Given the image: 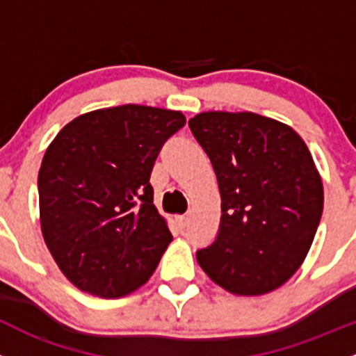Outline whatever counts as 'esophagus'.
<instances>
[{"label":"esophagus","mask_w":356,"mask_h":356,"mask_svg":"<svg viewBox=\"0 0 356 356\" xmlns=\"http://www.w3.org/2000/svg\"><path fill=\"white\" fill-rule=\"evenodd\" d=\"M175 222H177V226L181 227V229H184L189 222V217L188 216H177L175 217Z\"/></svg>","instance_id":"34e87169"}]
</instances>
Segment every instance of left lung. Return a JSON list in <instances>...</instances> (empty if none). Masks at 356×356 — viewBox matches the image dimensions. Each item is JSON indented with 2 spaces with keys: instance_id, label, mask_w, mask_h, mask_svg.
I'll return each mask as SVG.
<instances>
[{
  "instance_id": "1",
  "label": "left lung",
  "mask_w": 356,
  "mask_h": 356,
  "mask_svg": "<svg viewBox=\"0 0 356 356\" xmlns=\"http://www.w3.org/2000/svg\"><path fill=\"white\" fill-rule=\"evenodd\" d=\"M189 129L212 161L220 193L216 241L198 264L224 291L262 296L305 261L323 210V184L294 129L255 113L207 111Z\"/></svg>"
}]
</instances>
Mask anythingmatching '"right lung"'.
Returning a JSON list of instances; mask_svg holds the SVG:
<instances>
[{"mask_svg":"<svg viewBox=\"0 0 356 356\" xmlns=\"http://www.w3.org/2000/svg\"><path fill=\"white\" fill-rule=\"evenodd\" d=\"M181 111L125 104L85 113L55 136L38 174L44 243L64 277L116 299L143 287L172 241L151 170Z\"/></svg>","mask_w":356,"mask_h":356,"instance_id":"right-lung-1","label":"right lung"}]
</instances>
